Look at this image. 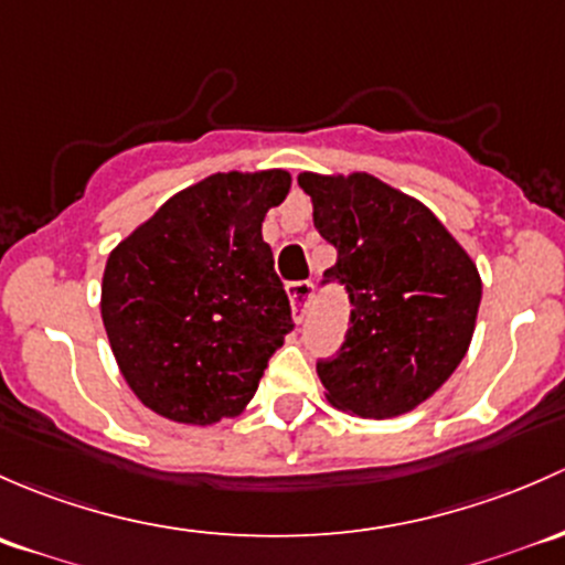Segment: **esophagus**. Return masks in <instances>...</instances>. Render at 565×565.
Segmentation results:
<instances>
[{"mask_svg":"<svg viewBox=\"0 0 565 565\" xmlns=\"http://www.w3.org/2000/svg\"><path fill=\"white\" fill-rule=\"evenodd\" d=\"M285 290H288V299H290V307H294L296 316H305L307 305H310L312 299V290H316V285L312 280H294L285 285Z\"/></svg>","mask_w":565,"mask_h":565,"instance_id":"esophagus-1","label":"esophagus"}]
</instances>
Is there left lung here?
I'll use <instances>...</instances> for the list:
<instances>
[{
  "label": "left lung",
  "instance_id": "obj_1",
  "mask_svg": "<svg viewBox=\"0 0 565 565\" xmlns=\"http://www.w3.org/2000/svg\"><path fill=\"white\" fill-rule=\"evenodd\" d=\"M299 188L337 249L321 285H342L351 301L345 340L318 359L329 403L362 418L413 411L468 351L481 301L473 260L427 206L370 173H301Z\"/></svg>",
  "mask_w": 565,
  "mask_h": 565
}]
</instances>
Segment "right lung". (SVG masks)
Returning a JSON list of instances; mask_svg holds the SVG:
<instances>
[{
  "label": "right lung",
  "instance_id": "right-lung-1",
  "mask_svg": "<svg viewBox=\"0 0 565 565\" xmlns=\"http://www.w3.org/2000/svg\"><path fill=\"white\" fill-rule=\"evenodd\" d=\"M285 171L214 173L162 203L110 253L103 323L147 408L184 424L236 416L294 329L260 236Z\"/></svg>",
  "mask_w": 565,
  "mask_h": 565
}]
</instances>
